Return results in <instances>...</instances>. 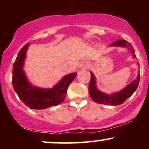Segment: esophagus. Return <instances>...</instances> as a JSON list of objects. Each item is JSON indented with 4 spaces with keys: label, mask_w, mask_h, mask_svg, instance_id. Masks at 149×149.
Here are the masks:
<instances>
[{
    "label": "esophagus",
    "mask_w": 149,
    "mask_h": 149,
    "mask_svg": "<svg viewBox=\"0 0 149 149\" xmlns=\"http://www.w3.org/2000/svg\"><path fill=\"white\" fill-rule=\"evenodd\" d=\"M90 63L88 62V61H82L80 64V68L83 69H87L90 67Z\"/></svg>",
    "instance_id": "esophagus-1"
}]
</instances>
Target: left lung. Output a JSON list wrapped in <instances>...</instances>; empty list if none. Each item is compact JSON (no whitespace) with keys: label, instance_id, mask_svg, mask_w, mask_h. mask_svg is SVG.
<instances>
[{"label":"left lung","instance_id":"left-lung-1","mask_svg":"<svg viewBox=\"0 0 149 149\" xmlns=\"http://www.w3.org/2000/svg\"><path fill=\"white\" fill-rule=\"evenodd\" d=\"M109 47H127V48L130 51L132 54V57L134 58H136L135 55V52L133 49L132 45L129 42L125 40H119L118 41L114 42L113 43L111 44ZM137 65L139 66V62H137ZM91 73V79H90V83H89V94L92 98V100L95 101V102L99 104H107V105H120L123 104L127 99L129 98L132 95V94L136 91L138 85H139L140 75L139 71L138 72L137 77L135 80L131 82L130 84H128L125 88L123 90H120L118 92H113L112 94H107L105 92L100 91L98 88H97L96 78L93 73Z\"/></svg>","mask_w":149,"mask_h":149}]
</instances>
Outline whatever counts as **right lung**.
Here are the masks:
<instances>
[{"mask_svg": "<svg viewBox=\"0 0 149 149\" xmlns=\"http://www.w3.org/2000/svg\"><path fill=\"white\" fill-rule=\"evenodd\" d=\"M29 43L20 49L13 64V85L22 102L31 109H45L61 104L66 97L69 85L76 78L77 73L63 77L52 88L35 86L27 78L24 65Z\"/></svg>", "mask_w": 149, "mask_h": 149, "instance_id": "1", "label": "right lung"}]
</instances>
